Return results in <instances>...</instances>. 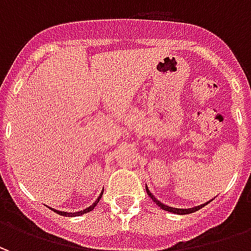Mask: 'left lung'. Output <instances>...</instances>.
<instances>
[{
    "instance_id": "1",
    "label": "left lung",
    "mask_w": 251,
    "mask_h": 251,
    "mask_svg": "<svg viewBox=\"0 0 251 251\" xmlns=\"http://www.w3.org/2000/svg\"><path fill=\"white\" fill-rule=\"evenodd\" d=\"M145 189H147L148 195L151 196V199L156 203V204L160 207V208H163L164 211H168V212H174V214H177V215H187V214H191V212H195V211L200 210L201 207H204L205 204H208V201H205L204 204H200V205H196V207H192V208H175V207H169V205L167 204H163L160 200L154 196V195L149 191V188H148V185H145Z\"/></svg>"
}]
</instances>
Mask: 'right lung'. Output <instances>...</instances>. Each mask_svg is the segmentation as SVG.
I'll return each mask as SVG.
<instances>
[{
    "label": "right lung",
    "mask_w": 251,
    "mask_h": 251,
    "mask_svg": "<svg viewBox=\"0 0 251 251\" xmlns=\"http://www.w3.org/2000/svg\"><path fill=\"white\" fill-rule=\"evenodd\" d=\"M102 194H103V191L100 192V195H99V196H98V199L95 200V201H94L93 204L90 205V207H87V208H84V210H82V211H77V212H64V211L53 210V208H52V210L55 211L56 214H59V215H63V216H79V215H83V214H86V212H90V211H91V210H94V207L98 204L99 199L102 198Z\"/></svg>",
    "instance_id": "add662e5"
}]
</instances>
